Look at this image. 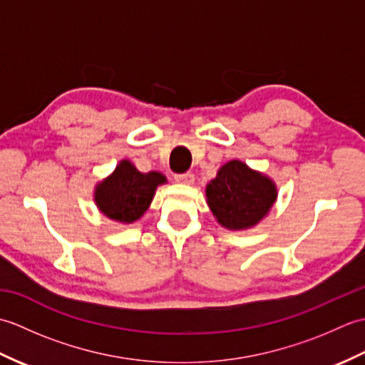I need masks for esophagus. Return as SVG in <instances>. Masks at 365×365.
I'll list each match as a JSON object with an SVG mask.
<instances>
[{
	"mask_svg": "<svg viewBox=\"0 0 365 365\" xmlns=\"http://www.w3.org/2000/svg\"><path fill=\"white\" fill-rule=\"evenodd\" d=\"M174 178H175V182L183 183V185H192V182H195V175H192L191 173L177 174Z\"/></svg>",
	"mask_w": 365,
	"mask_h": 365,
	"instance_id": "34e87169",
	"label": "esophagus"
}]
</instances>
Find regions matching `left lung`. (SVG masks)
Listing matches in <instances>:
<instances>
[{"mask_svg": "<svg viewBox=\"0 0 365 365\" xmlns=\"http://www.w3.org/2000/svg\"><path fill=\"white\" fill-rule=\"evenodd\" d=\"M207 204L222 227L242 230L265 218L277 197L274 182L243 161L230 160L205 188Z\"/></svg>", "mask_w": 365, "mask_h": 365, "instance_id": "1", "label": "left lung"}]
</instances>
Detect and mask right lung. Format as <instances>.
<instances>
[{
	"mask_svg": "<svg viewBox=\"0 0 365 365\" xmlns=\"http://www.w3.org/2000/svg\"><path fill=\"white\" fill-rule=\"evenodd\" d=\"M166 183V177L150 170L139 173L128 160H122L114 173L96 187L98 210L110 220L131 224L149 208L155 190Z\"/></svg>",
	"mask_w": 365,
	"mask_h": 365,
	"instance_id": "right-lung-1",
	"label": "right lung"
}]
</instances>
